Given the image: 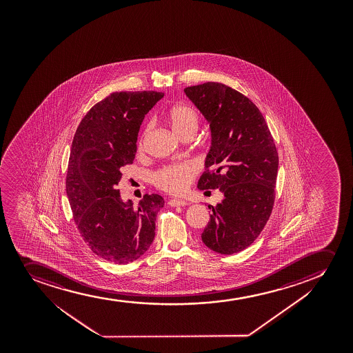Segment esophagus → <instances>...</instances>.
<instances>
[{
  "label": "esophagus",
  "instance_id": "esophagus-1",
  "mask_svg": "<svg viewBox=\"0 0 353 353\" xmlns=\"http://www.w3.org/2000/svg\"><path fill=\"white\" fill-rule=\"evenodd\" d=\"M168 205L172 207H176V206H187L188 205V203H186V201H183V200H178V199H172V200H170L168 201Z\"/></svg>",
  "mask_w": 353,
  "mask_h": 353
}]
</instances>
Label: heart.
I'll return each mask as SVG.
<instances>
[{"mask_svg": "<svg viewBox=\"0 0 353 353\" xmlns=\"http://www.w3.org/2000/svg\"><path fill=\"white\" fill-rule=\"evenodd\" d=\"M167 121L174 130V133L181 139L188 135H194L199 126V114L188 105H176L172 107L166 115ZM150 126H147L139 139L138 150H143L145 137L150 132ZM196 175V168L191 162L172 163L157 170L153 175L155 185L170 194H181L190 187Z\"/></svg>", "mask_w": 353, "mask_h": 353, "instance_id": "b5f03b06", "label": "heart"}]
</instances>
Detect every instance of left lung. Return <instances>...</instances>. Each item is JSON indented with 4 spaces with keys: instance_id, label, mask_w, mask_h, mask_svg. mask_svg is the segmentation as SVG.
Listing matches in <instances>:
<instances>
[{
    "instance_id": "obj_1",
    "label": "left lung",
    "mask_w": 353,
    "mask_h": 353,
    "mask_svg": "<svg viewBox=\"0 0 353 353\" xmlns=\"http://www.w3.org/2000/svg\"><path fill=\"white\" fill-rule=\"evenodd\" d=\"M185 93L211 127V150L198 187L223 194L208 206L211 219L201 239L212 251L230 256L254 243L270 219L279 165L276 143L258 107L238 90L206 82Z\"/></svg>"
}]
</instances>
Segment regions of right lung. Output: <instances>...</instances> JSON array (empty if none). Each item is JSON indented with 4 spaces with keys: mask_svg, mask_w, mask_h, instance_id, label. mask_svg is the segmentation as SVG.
Returning <instances> with one entry per match:
<instances>
[{
    "mask_svg": "<svg viewBox=\"0 0 353 353\" xmlns=\"http://www.w3.org/2000/svg\"><path fill=\"white\" fill-rule=\"evenodd\" d=\"M163 97L154 90L115 92L97 102L77 127L65 176L74 221L97 256L110 263H132L150 248L159 194H145L138 206L122 201V168L133 163L142 120Z\"/></svg>",
    "mask_w": 353,
    "mask_h": 353,
    "instance_id": "1",
    "label": "right lung"
}]
</instances>
